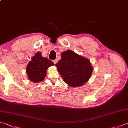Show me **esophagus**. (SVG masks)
<instances>
[{"label": "esophagus", "mask_w": 128, "mask_h": 128, "mask_svg": "<svg viewBox=\"0 0 128 128\" xmlns=\"http://www.w3.org/2000/svg\"><path fill=\"white\" fill-rule=\"evenodd\" d=\"M57 62H58V60H57V59H55V60H53V62L55 64H56L57 63Z\"/></svg>", "instance_id": "esophagus-1"}]
</instances>
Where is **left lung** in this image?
I'll return each instance as SVG.
<instances>
[{"instance_id": "obj_1", "label": "left lung", "mask_w": 128, "mask_h": 128, "mask_svg": "<svg viewBox=\"0 0 128 128\" xmlns=\"http://www.w3.org/2000/svg\"><path fill=\"white\" fill-rule=\"evenodd\" d=\"M56 66L64 82L74 88L88 82L94 70L88 59L71 50L63 52Z\"/></svg>"}]
</instances>
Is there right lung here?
<instances>
[{"instance_id": "obj_1", "label": "right lung", "mask_w": 128, "mask_h": 128, "mask_svg": "<svg viewBox=\"0 0 128 128\" xmlns=\"http://www.w3.org/2000/svg\"><path fill=\"white\" fill-rule=\"evenodd\" d=\"M31 59L26 68L28 79L34 82H40L46 77L47 69L54 64L47 57H43L40 52L35 54Z\"/></svg>"}]
</instances>
